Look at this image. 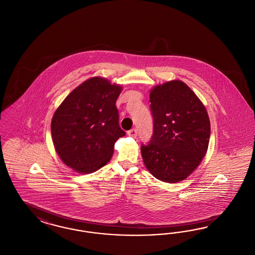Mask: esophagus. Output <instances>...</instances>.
<instances>
[{"mask_svg":"<svg viewBox=\"0 0 255 255\" xmlns=\"http://www.w3.org/2000/svg\"><path fill=\"white\" fill-rule=\"evenodd\" d=\"M127 133H128V135H130V136H132V137H135L136 134H137V132H136V129H135V128H132L130 131H128Z\"/></svg>","mask_w":255,"mask_h":255,"instance_id":"esophagus-1","label":"esophagus"}]
</instances>
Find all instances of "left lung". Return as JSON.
Instances as JSON below:
<instances>
[{"label":"left lung","mask_w":255,"mask_h":255,"mask_svg":"<svg viewBox=\"0 0 255 255\" xmlns=\"http://www.w3.org/2000/svg\"><path fill=\"white\" fill-rule=\"evenodd\" d=\"M153 129L141 144L149 172L166 183H177L193 172L204 157L210 138L205 107L182 81L157 86L149 94Z\"/></svg>","instance_id":"8db88e82"}]
</instances>
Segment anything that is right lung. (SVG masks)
Segmentation results:
<instances>
[{"mask_svg": "<svg viewBox=\"0 0 255 255\" xmlns=\"http://www.w3.org/2000/svg\"><path fill=\"white\" fill-rule=\"evenodd\" d=\"M121 86L94 77L72 90L52 120V136L62 161L80 173L104 167L114 151L115 142L126 132L119 124L116 101Z\"/></svg>", "mask_w": 255, "mask_h": 255, "instance_id": "add662e5", "label": "right lung"}]
</instances>
